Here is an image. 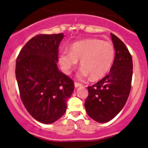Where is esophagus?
<instances>
[{
  "label": "esophagus",
  "mask_w": 148,
  "mask_h": 148,
  "mask_svg": "<svg viewBox=\"0 0 148 148\" xmlns=\"http://www.w3.org/2000/svg\"><path fill=\"white\" fill-rule=\"evenodd\" d=\"M75 87H78V86H82V84H80V83H78V82H75Z\"/></svg>",
  "instance_id": "34e87169"
}]
</instances>
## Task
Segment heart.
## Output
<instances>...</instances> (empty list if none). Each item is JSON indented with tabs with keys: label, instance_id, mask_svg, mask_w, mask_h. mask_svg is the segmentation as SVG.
<instances>
[{
	"label": "heart",
	"instance_id": "heart-1",
	"mask_svg": "<svg viewBox=\"0 0 148 148\" xmlns=\"http://www.w3.org/2000/svg\"><path fill=\"white\" fill-rule=\"evenodd\" d=\"M70 52L62 51L59 62L66 73H70L77 65L78 60L82 69L78 73L80 78L91 76L98 80L105 76L110 70L115 57L112 43L100 39L89 38L75 42L70 46Z\"/></svg>",
	"mask_w": 148,
	"mask_h": 148
}]
</instances>
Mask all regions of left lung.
<instances>
[{"mask_svg": "<svg viewBox=\"0 0 148 148\" xmlns=\"http://www.w3.org/2000/svg\"><path fill=\"white\" fill-rule=\"evenodd\" d=\"M115 50V60L108 75L88 87L85 108L89 117L99 123L112 120L127 101L132 87L133 62L121 40L110 33Z\"/></svg>", "mask_w": 148, "mask_h": 148, "instance_id": "1", "label": "left lung"}]
</instances>
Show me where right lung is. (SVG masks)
Masks as SVG:
<instances>
[{
	"mask_svg": "<svg viewBox=\"0 0 148 148\" xmlns=\"http://www.w3.org/2000/svg\"><path fill=\"white\" fill-rule=\"evenodd\" d=\"M63 38V33L38 35L24 46L16 58L19 96L27 112L40 123H54L64 115L75 88L73 80L57 65Z\"/></svg>",
	"mask_w": 148,
	"mask_h": 148,
	"instance_id": "add662e5",
	"label": "right lung"
}]
</instances>
